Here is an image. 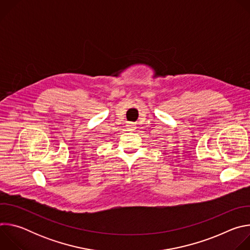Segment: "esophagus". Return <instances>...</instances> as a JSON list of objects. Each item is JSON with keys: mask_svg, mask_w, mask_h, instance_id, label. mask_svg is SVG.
<instances>
[{"mask_svg": "<svg viewBox=\"0 0 250 250\" xmlns=\"http://www.w3.org/2000/svg\"><path fill=\"white\" fill-rule=\"evenodd\" d=\"M126 127H127L128 130H133V129L135 128V126H134V125H133L132 123H128V124L126 125Z\"/></svg>", "mask_w": 250, "mask_h": 250, "instance_id": "1", "label": "esophagus"}]
</instances>
